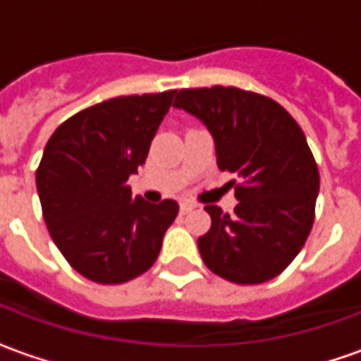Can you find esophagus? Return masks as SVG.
<instances>
[{
	"instance_id": "34e87169",
	"label": "esophagus",
	"mask_w": 361,
	"mask_h": 361,
	"mask_svg": "<svg viewBox=\"0 0 361 361\" xmlns=\"http://www.w3.org/2000/svg\"><path fill=\"white\" fill-rule=\"evenodd\" d=\"M195 207H197V204L191 203V201H181V203H180V212H181V214H188V212L193 211Z\"/></svg>"
}]
</instances>
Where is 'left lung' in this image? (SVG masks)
I'll list each match as a JSON object with an SVG mask.
<instances>
[{"mask_svg": "<svg viewBox=\"0 0 361 361\" xmlns=\"http://www.w3.org/2000/svg\"><path fill=\"white\" fill-rule=\"evenodd\" d=\"M176 108L209 127L216 166L235 173L234 214L207 204L211 230L197 240L204 265L235 284L279 276L313 226L319 170L302 127L272 98L238 87L181 89Z\"/></svg>", "mask_w": 361, "mask_h": 361, "instance_id": "8db88e82", "label": "left lung"}]
</instances>
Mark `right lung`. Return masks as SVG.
I'll list each match as a JSON object with an SVG mask.
<instances>
[{
	"mask_svg": "<svg viewBox=\"0 0 361 361\" xmlns=\"http://www.w3.org/2000/svg\"><path fill=\"white\" fill-rule=\"evenodd\" d=\"M178 90L118 96L77 111L51 133L36 170V189L51 240L75 271L98 284H123L154 265L173 199L131 197L127 180Z\"/></svg>",
	"mask_w": 361,
	"mask_h": 361,
	"instance_id": "add662e5",
	"label": "right lung"
}]
</instances>
